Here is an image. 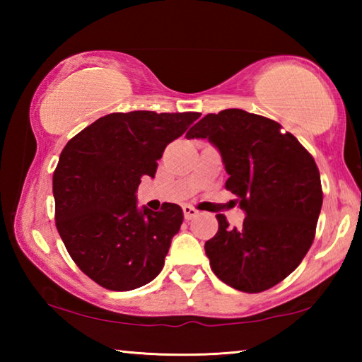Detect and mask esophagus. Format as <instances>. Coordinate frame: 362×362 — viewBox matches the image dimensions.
<instances>
[{
    "instance_id": "1",
    "label": "esophagus",
    "mask_w": 362,
    "mask_h": 362,
    "mask_svg": "<svg viewBox=\"0 0 362 362\" xmlns=\"http://www.w3.org/2000/svg\"><path fill=\"white\" fill-rule=\"evenodd\" d=\"M182 209H183V216H185L187 220H192L193 217H196L199 214V211L194 209L193 206H183Z\"/></svg>"
}]
</instances>
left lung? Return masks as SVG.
Instances as JSON below:
<instances>
[{"label": "left lung", "mask_w": 362, "mask_h": 362, "mask_svg": "<svg viewBox=\"0 0 362 362\" xmlns=\"http://www.w3.org/2000/svg\"><path fill=\"white\" fill-rule=\"evenodd\" d=\"M187 139L217 146L228 173L225 188L246 211L240 228L217 214L218 231L204 244L212 272L241 292L272 289L315 240L322 187L313 156L279 122L240 108L206 115Z\"/></svg>", "instance_id": "obj_1"}]
</instances>
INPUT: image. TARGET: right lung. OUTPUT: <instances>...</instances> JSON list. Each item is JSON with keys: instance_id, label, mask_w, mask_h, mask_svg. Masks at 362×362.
<instances>
[{"instance_id": "add662e5", "label": "right lung", "mask_w": 362, "mask_h": 362, "mask_svg": "<svg viewBox=\"0 0 362 362\" xmlns=\"http://www.w3.org/2000/svg\"><path fill=\"white\" fill-rule=\"evenodd\" d=\"M201 113H110L84 127L60 153L52 175L56 226L78 268L108 291H132L155 279L180 206L139 211L142 177H155L158 159Z\"/></svg>"}]
</instances>
